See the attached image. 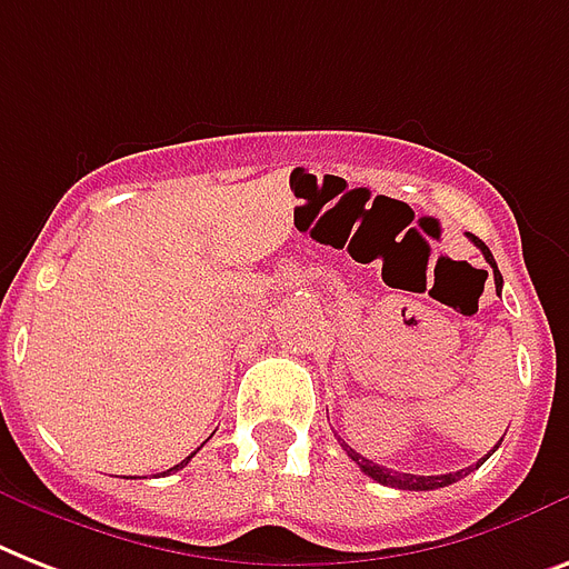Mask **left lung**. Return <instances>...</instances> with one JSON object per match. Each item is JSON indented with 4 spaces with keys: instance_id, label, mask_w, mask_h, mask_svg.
I'll return each mask as SVG.
<instances>
[{
    "instance_id": "obj_1",
    "label": "left lung",
    "mask_w": 569,
    "mask_h": 569,
    "mask_svg": "<svg viewBox=\"0 0 569 569\" xmlns=\"http://www.w3.org/2000/svg\"><path fill=\"white\" fill-rule=\"evenodd\" d=\"M468 239L477 244L479 251L485 253V262H488V266L493 269V283H497V292H500L502 274H500V269H497V262H493V253L488 251V244H485L482 239L473 237V233H468ZM341 447L348 450L350 459L357 461L359 470H362L365 477H371L373 482H380V485H389V488H400V491H436V488H445V485L459 482L461 477H468L470 470H473V468L456 470V473H441V477H415V473H400V470H391V468H382V465H373V461H368L365 456H359L357 450H350L345 441H341ZM488 456H491V452H488ZM488 456H485V459H488ZM482 461H479V465H482ZM479 465H477V468H479Z\"/></svg>"
}]
</instances>
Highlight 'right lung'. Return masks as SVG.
I'll use <instances>...</instances> for the list:
<instances>
[{
  "instance_id": "1",
  "label": "right lung",
  "mask_w": 569,
  "mask_h": 569,
  "mask_svg": "<svg viewBox=\"0 0 569 569\" xmlns=\"http://www.w3.org/2000/svg\"><path fill=\"white\" fill-rule=\"evenodd\" d=\"M192 456H196V452H192ZM192 456H187V459L180 461V465H174V468H169V470H166V473H172V470H180V468H183V465H189V459H192ZM133 479H137V477H133Z\"/></svg>"
}]
</instances>
